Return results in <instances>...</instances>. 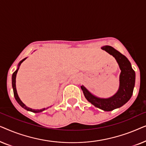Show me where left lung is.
<instances>
[{
    "mask_svg": "<svg viewBox=\"0 0 146 146\" xmlns=\"http://www.w3.org/2000/svg\"><path fill=\"white\" fill-rule=\"evenodd\" d=\"M101 48L112 55L118 64L121 70L119 88L114 95L108 98L96 96L83 85L81 86V89L89 102L104 111H110L121 107L131 98L135 86V73L128 59L117 50L110 46H104Z\"/></svg>",
    "mask_w": 146,
    "mask_h": 146,
    "instance_id": "left-lung-1",
    "label": "left lung"
}]
</instances>
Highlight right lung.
Returning a JSON list of instances; mask_svg holds the SVG:
<instances>
[{
	"label": "right lung",
	"instance_id": "right-lung-1",
	"mask_svg": "<svg viewBox=\"0 0 146 146\" xmlns=\"http://www.w3.org/2000/svg\"><path fill=\"white\" fill-rule=\"evenodd\" d=\"M27 58H24L23 60H22L19 63V64H18V67H17V69L16 70V71L13 74V76H12V86H13V92H14V96H15V98L16 99V100L18 103H19V104L21 106L22 108H23L24 109L27 110V111H32V112H34V113H39V112H42V111H44L45 110H46L48 108H42V109H40V110H35V109H33V108H31L29 107H27V106H26L25 104H24L23 102L21 101V100L20 99V98L19 96V95H18V93H17V88H16V77H17V74L18 72V70H19V67L21 64H22V62H23V61H25L26 59H27ZM51 107V106H50Z\"/></svg>",
	"mask_w": 146,
	"mask_h": 146
}]
</instances>
